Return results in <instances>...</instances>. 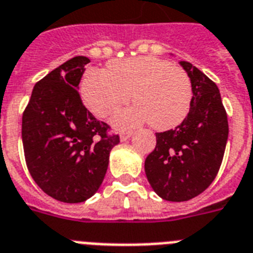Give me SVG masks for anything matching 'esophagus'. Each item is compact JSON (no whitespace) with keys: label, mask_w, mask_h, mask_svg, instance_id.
Wrapping results in <instances>:
<instances>
[{"label":"esophagus","mask_w":253,"mask_h":253,"mask_svg":"<svg viewBox=\"0 0 253 253\" xmlns=\"http://www.w3.org/2000/svg\"><path fill=\"white\" fill-rule=\"evenodd\" d=\"M133 132H125V133H121L120 134V141H126L132 137Z\"/></svg>","instance_id":"1"}]
</instances>
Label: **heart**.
Listing matches in <instances>:
<instances>
[{"label": "heart", "instance_id": "heart-1", "mask_svg": "<svg viewBox=\"0 0 253 253\" xmlns=\"http://www.w3.org/2000/svg\"><path fill=\"white\" fill-rule=\"evenodd\" d=\"M82 98L95 116L107 117L130 100L136 106L115 115L117 129L150 123L157 130L180 125L192 103V84L181 68L153 56L115 60L107 72L91 70L81 84Z\"/></svg>", "mask_w": 253, "mask_h": 253}]
</instances>
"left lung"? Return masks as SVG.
<instances>
[{"instance_id": "obj_1", "label": "left lung", "mask_w": 253, "mask_h": 253, "mask_svg": "<svg viewBox=\"0 0 253 253\" xmlns=\"http://www.w3.org/2000/svg\"><path fill=\"white\" fill-rule=\"evenodd\" d=\"M192 84L188 116L175 129L155 133L157 146L145 161L151 188L167 201H187L215 179L229 137V123L217 84L191 62L180 61Z\"/></svg>"}]
</instances>
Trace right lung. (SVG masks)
Listing matches in <instances>:
<instances>
[{
	"instance_id": "1",
	"label": "right lung",
	"mask_w": 253,
	"mask_h": 253,
	"mask_svg": "<svg viewBox=\"0 0 253 253\" xmlns=\"http://www.w3.org/2000/svg\"><path fill=\"white\" fill-rule=\"evenodd\" d=\"M88 62L77 56L46 74L35 84L22 117L28 171L61 203H84L98 192L111 150L120 142L119 136H107L108 125L81 102L77 90Z\"/></svg>"
}]
</instances>
